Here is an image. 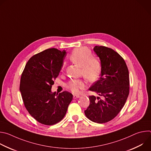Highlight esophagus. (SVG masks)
Here are the masks:
<instances>
[{
	"mask_svg": "<svg viewBox=\"0 0 151 151\" xmlns=\"http://www.w3.org/2000/svg\"><path fill=\"white\" fill-rule=\"evenodd\" d=\"M81 97L80 95L78 94H73V99H78Z\"/></svg>",
	"mask_w": 151,
	"mask_h": 151,
	"instance_id": "1",
	"label": "esophagus"
}]
</instances>
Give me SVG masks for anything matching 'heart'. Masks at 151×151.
Listing matches in <instances>:
<instances>
[{
    "label": "heart",
    "mask_w": 151,
    "mask_h": 151,
    "mask_svg": "<svg viewBox=\"0 0 151 151\" xmlns=\"http://www.w3.org/2000/svg\"><path fill=\"white\" fill-rule=\"evenodd\" d=\"M91 51L86 48L81 47L75 49L70 56V60L76 65L81 68V75L89 81L94 82L98 79L101 73L100 61L92 57ZM65 64H63L61 70L63 72ZM86 82L82 79H73L70 81L67 87L73 93H79L84 89Z\"/></svg>",
    "instance_id": "1"
}]
</instances>
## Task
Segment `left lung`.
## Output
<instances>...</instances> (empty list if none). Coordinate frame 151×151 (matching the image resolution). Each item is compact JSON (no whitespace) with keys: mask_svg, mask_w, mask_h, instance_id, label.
Here are the masks:
<instances>
[{"mask_svg":"<svg viewBox=\"0 0 151 151\" xmlns=\"http://www.w3.org/2000/svg\"><path fill=\"white\" fill-rule=\"evenodd\" d=\"M93 50L100 60L101 74L88 90L102 99L89 96L90 103L84 112L91 121L103 124L113 119L124 107L129 94V74L124 60L116 51L103 46Z\"/></svg>","mask_w":151,"mask_h":151,"instance_id":"1","label":"left lung"}]
</instances>
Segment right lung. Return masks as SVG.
Returning <instances> with one entry per match:
<instances>
[{
    "mask_svg": "<svg viewBox=\"0 0 151 151\" xmlns=\"http://www.w3.org/2000/svg\"><path fill=\"white\" fill-rule=\"evenodd\" d=\"M65 50L50 48L32 57L21 77L19 91L29 113L39 122L51 125L65 116L73 99L72 93L51 91L54 79L59 75Z\"/></svg>",
    "mask_w": 151,
    "mask_h": 151,
    "instance_id": "right-lung-1",
    "label": "right lung"
}]
</instances>
